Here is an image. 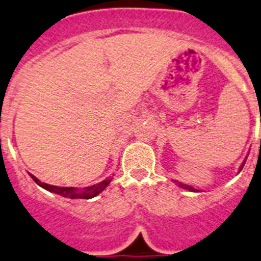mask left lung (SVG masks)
<instances>
[{"mask_svg": "<svg viewBox=\"0 0 261 261\" xmlns=\"http://www.w3.org/2000/svg\"><path fill=\"white\" fill-rule=\"evenodd\" d=\"M244 163H246V162H243L242 167H240V171H242V168H243V166H244ZM178 185H179V187L185 188V190H188V191H198V190H195V188H194V187H191V186H187V185H181V183H178Z\"/></svg>", "mask_w": 261, "mask_h": 261, "instance_id": "1", "label": "left lung"}]
</instances>
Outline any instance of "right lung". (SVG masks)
I'll return each mask as SVG.
<instances>
[{"mask_svg": "<svg viewBox=\"0 0 261 261\" xmlns=\"http://www.w3.org/2000/svg\"><path fill=\"white\" fill-rule=\"evenodd\" d=\"M30 176L33 178V180L36 181L37 185L41 186L42 188L47 190L50 192H54V194H58V195H62L65 198H69V199H91L94 196H97L98 194L103 191L105 188L109 186V183L111 181L113 178H106L103 181H100L98 185H94V186H90V187L83 188V190H78V188H74V187H57V186H51V185H47V183H42V181H39L38 179L34 176V175L30 174Z\"/></svg>", "mask_w": 261, "mask_h": 261, "instance_id": "right-lung-1", "label": "right lung"}]
</instances>
